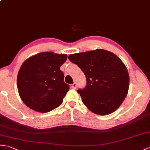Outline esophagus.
I'll use <instances>...</instances> for the list:
<instances>
[{
	"label": "esophagus",
	"instance_id": "34e87169",
	"mask_svg": "<svg viewBox=\"0 0 150 150\" xmlns=\"http://www.w3.org/2000/svg\"><path fill=\"white\" fill-rule=\"evenodd\" d=\"M71 87H72V88H73V89H75L76 88V83L75 82H74V83H73V84L71 85Z\"/></svg>",
	"mask_w": 150,
	"mask_h": 150
}]
</instances>
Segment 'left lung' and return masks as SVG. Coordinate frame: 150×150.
Instances as JSON below:
<instances>
[{"label":"left lung","mask_w":150,"mask_h":150,"mask_svg":"<svg viewBox=\"0 0 150 150\" xmlns=\"http://www.w3.org/2000/svg\"><path fill=\"white\" fill-rule=\"evenodd\" d=\"M68 59L86 76L85 88L76 91L91 112L107 115L121 105L127 95L130 79L126 67L117 55L96 49L71 54Z\"/></svg>","instance_id":"obj_1"}]
</instances>
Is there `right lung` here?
Listing matches in <instances>:
<instances>
[{
  "instance_id": "add662e5",
  "label": "right lung",
  "mask_w": 150,
  "mask_h": 150,
  "mask_svg": "<svg viewBox=\"0 0 150 150\" xmlns=\"http://www.w3.org/2000/svg\"><path fill=\"white\" fill-rule=\"evenodd\" d=\"M67 58V54L41 52L24 61L17 76V88L28 107L44 113L62 103L69 89L60 69Z\"/></svg>"
}]
</instances>
